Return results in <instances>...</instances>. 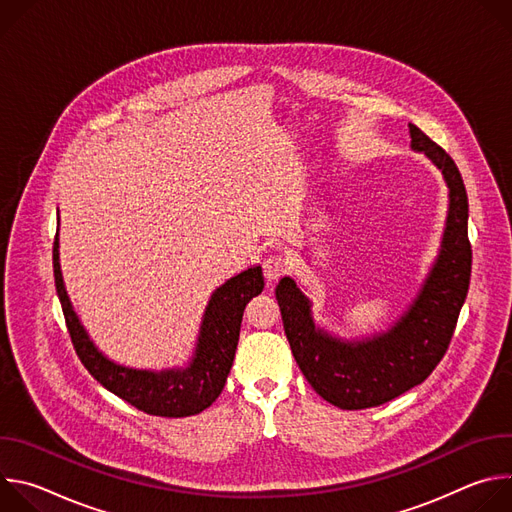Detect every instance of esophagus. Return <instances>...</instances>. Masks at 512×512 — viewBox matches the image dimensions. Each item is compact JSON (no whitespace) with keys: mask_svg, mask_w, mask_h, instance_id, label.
I'll return each instance as SVG.
<instances>
[{"mask_svg":"<svg viewBox=\"0 0 512 512\" xmlns=\"http://www.w3.org/2000/svg\"><path fill=\"white\" fill-rule=\"evenodd\" d=\"M285 273V261L281 255H269L263 261V275L267 281H277Z\"/></svg>","mask_w":512,"mask_h":512,"instance_id":"obj_1","label":"esophagus"}]
</instances>
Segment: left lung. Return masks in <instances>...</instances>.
Here are the masks:
<instances>
[{"mask_svg":"<svg viewBox=\"0 0 512 512\" xmlns=\"http://www.w3.org/2000/svg\"><path fill=\"white\" fill-rule=\"evenodd\" d=\"M409 133L411 148L442 170L450 204L440 253L407 312L387 332L342 340L314 324L312 302L294 279L281 277L275 287L300 371L322 399L340 409L377 407L421 385L444 358L468 294L472 247L464 180L446 150L413 123Z\"/></svg>","mask_w":512,"mask_h":512,"instance_id":"8db88e82","label":"left lung"}]
</instances>
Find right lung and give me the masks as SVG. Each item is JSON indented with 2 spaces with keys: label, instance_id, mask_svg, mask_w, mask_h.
Listing matches in <instances>:
<instances>
[{
  "label": "right lung",
  "instance_id": "right-lung-1",
  "mask_svg": "<svg viewBox=\"0 0 512 512\" xmlns=\"http://www.w3.org/2000/svg\"><path fill=\"white\" fill-rule=\"evenodd\" d=\"M52 265L66 328L85 369L113 395L143 413L160 417L196 415L221 395L233 367L245 306L253 296L261 294L265 285L259 265L249 267L227 279L223 285H218L204 310L196 350L188 367L143 371L109 360L89 338L64 289L58 233L52 249Z\"/></svg>",
  "mask_w": 512,
  "mask_h": 512
}]
</instances>
